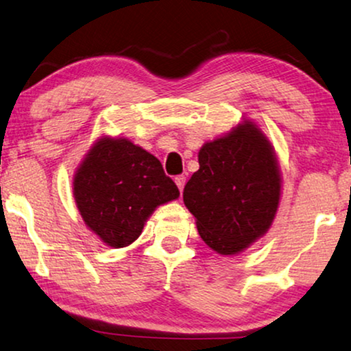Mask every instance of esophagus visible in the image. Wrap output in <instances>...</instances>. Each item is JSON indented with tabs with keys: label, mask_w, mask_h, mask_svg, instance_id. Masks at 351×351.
Returning <instances> with one entry per match:
<instances>
[{
	"label": "esophagus",
	"mask_w": 351,
	"mask_h": 351,
	"mask_svg": "<svg viewBox=\"0 0 351 351\" xmlns=\"http://www.w3.org/2000/svg\"><path fill=\"white\" fill-rule=\"evenodd\" d=\"M174 182H176L177 189H179L180 191L184 190V186H185V177H184V176H177L176 179H174Z\"/></svg>",
	"instance_id": "esophagus-1"
}]
</instances>
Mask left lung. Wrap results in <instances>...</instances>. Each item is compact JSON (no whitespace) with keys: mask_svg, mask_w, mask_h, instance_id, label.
I'll use <instances>...</instances> for the list:
<instances>
[{"mask_svg":"<svg viewBox=\"0 0 351 351\" xmlns=\"http://www.w3.org/2000/svg\"><path fill=\"white\" fill-rule=\"evenodd\" d=\"M199 169L184 189L203 241L220 256H237L262 238L276 217L281 169L271 142L251 119L198 153Z\"/></svg>","mask_w":351,"mask_h":351,"instance_id":"1","label":"left lung"}]
</instances>
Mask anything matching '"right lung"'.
<instances>
[{
	"label": "right lung",
	"instance_id": "right-lung-1",
	"mask_svg": "<svg viewBox=\"0 0 351 351\" xmlns=\"http://www.w3.org/2000/svg\"><path fill=\"white\" fill-rule=\"evenodd\" d=\"M179 195L160 160L124 137H99L73 176L86 227L114 249L136 241L158 206Z\"/></svg>",
	"mask_w": 351,
	"mask_h": 351
}]
</instances>
